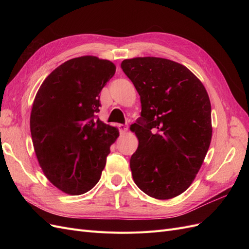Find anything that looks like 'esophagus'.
I'll return each mask as SVG.
<instances>
[{"label":"esophagus","mask_w":249,"mask_h":249,"mask_svg":"<svg viewBox=\"0 0 249 249\" xmlns=\"http://www.w3.org/2000/svg\"><path fill=\"white\" fill-rule=\"evenodd\" d=\"M117 126H118V129H119L120 134H124V133L127 131V125H126V124H119Z\"/></svg>","instance_id":"1"}]
</instances>
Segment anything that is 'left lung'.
I'll use <instances>...</instances> for the list:
<instances>
[{"label":"left lung","instance_id":"obj_1","mask_svg":"<svg viewBox=\"0 0 249 249\" xmlns=\"http://www.w3.org/2000/svg\"><path fill=\"white\" fill-rule=\"evenodd\" d=\"M122 69L141 102V117L131 125L139 141L130 160L134 182L150 197H176L192 184L212 139L207 90L168 59H125Z\"/></svg>","mask_w":249,"mask_h":249}]
</instances>
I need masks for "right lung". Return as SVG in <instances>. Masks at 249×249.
Masks as SVG:
<instances>
[{"label":"right lung","instance_id":"1","mask_svg":"<svg viewBox=\"0 0 249 249\" xmlns=\"http://www.w3.org/2000/svg\"><path fill=\"white\" fill-rule=\"evenodd\" d=\"M109 60L83 56L53 71L36 93L30 117L34 150L44 176L59 190H91L119 136L97 118L100 93L114 76Z\"/></svg>","mask_w":249,"mask_h":249}]
</instances>
